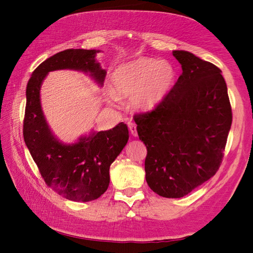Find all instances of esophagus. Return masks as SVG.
Returning <instances> with one entry per match:
<instances>
[{
	"label": "esophagus",
	"mask_w": 253,
	"mask_h": 253,
	"mask_svg": "<svg viewBox=\"0 0 253 253\" xmlns=\"http://www.w3.org/2000/svg\"><path fill=\"white\" fill-rule=\"evenodd\" d=\"M128 128H129V132L133 136H137V128H136V125L133 124V122H128Z\"/></svg>",
	"instance_id": "1"
}]
</instances>
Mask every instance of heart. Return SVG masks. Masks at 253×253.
I'll list each match as a JSON object with an SVG mask.
<instances>
[{
	"mask_svg": "<svg viewBox=\"0 0 253 253\" xmlns=\"http://www.w3.org/2000/svg\"><path fill=\"white\" fill-rule=\"evenodd\" d=\"M175 80V70L168 61L140 58L118 66L112 75L114 96L129 97L137 112H150L163 102Z\"/></svg>",
	"mask_w": 253,
	"mask_h": 253,
	"instance_id": "1",
	"label": "heart"
}]
</instances>
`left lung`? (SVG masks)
<instances>
[{"mask_svg":"<svg viewBox=\"0 0 253 253\" xmlns=\"http://www.w3.org/2000/svg\"><path fill=\"white\" fill-rule=\"evenodd\" d=\"M173 56L182 74L163 102L136 115L135 122L148 150L149 187L163 197L179 198L218 170L232 112L217 66L186 50H174Z\"/></svg>","mask_w":253,"mask_h":253,"instance_id":"left-lung-1","label":"left lung"}]
</instances>
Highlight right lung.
<instances>
[{
	"mask_svg": "<svg viewBox=\"0 0 253 253\" xmlns=\"http://www.w3.org/2000/svg\"><path fill=\"white\" fill-rule=\"evenodd\" d=\"M96 49H66L42 62L26 87L23 135L30 155L47 186L66 200L89 202L109 188L110 167L128 140L126 125L120 122L108 131L90 132L74 143H63L52 134L44 117L40 90L49 72L79 71L103 85L105 70L97 62Z\"/></svg>",
	"mask_w": 253,
	"mask_h": 253,
	"instance_id": "obj_1",
	"label": "right lung"
}]
</instances>
